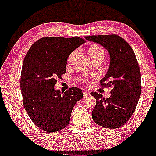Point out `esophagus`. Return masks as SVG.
Masks as SVG:
<instances>
[{"label": "esophagus", "instance_id": "1", "mask_svg": "<svg viewBox=\"0 0 156 156\" xmlns=\"http://www.w3.org/2000/svg\"><path fill=\"white\" fill-rule=\"evenodd\" d=\"M83 97H88V96L90 95V93L86 91V90H84V91L83 92Z\"/></svg>", "mask_w": 156, "mask_h": 156}]
</instances>
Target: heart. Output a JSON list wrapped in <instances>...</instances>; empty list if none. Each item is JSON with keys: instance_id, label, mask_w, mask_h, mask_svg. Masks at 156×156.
I'll return each mask as SVG.
<instances>
[{"instance_id": "1", "label": "heart", "mask_w": 156, "mask_h": 156, "mask_svg": "<svg viewBox=\"0 0 156 156\" xmlns=\"http://www.w3.org/2000/svg\"><path fill=\"white\" fill-rule=\"evenodd\" d=\"M74 54V52H73V53H71V55L69 56V59H68L69 62H70V61L71 60V59L73 58ZM87 54L89 59L91 61L98 59H103L105 57V50L101 45L94 44L90 45V46L87 48Z\"/></svg>"}]
</instances>
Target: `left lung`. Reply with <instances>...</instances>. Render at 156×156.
Returning a JSON list of instances; mask_svg holds the SVG:
<instances>
[{
  "label": "left lung",
  "instance_id": "1",
  "mask_svg": "<svg viewBox=\"0 0 156 156\" xmlns=\"http://www.w3.org/2000/svg\"><path fill=\"white\" fill-rule=\"evenodd\" d=\"M108 51L110 65L102 86H111V97L105 99L97 92H92L97 105L92 111L96 124L106 128L122 127L134 113L141 92V72L133 50L123 38L116 35L85 37Z\"/></svg>",
  "mask_w": 156,
  "mask_h": 156
}]
</instances>
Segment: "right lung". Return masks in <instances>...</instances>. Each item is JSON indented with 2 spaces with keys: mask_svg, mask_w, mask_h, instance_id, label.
<instances>
[{
  "mask_svg": "<svg viewBox=\"0 0 156 156\" xmlns=\"http://www.w3.org/2000/svg\"><path fill=\"white\" fill-rule=\"evenodd\" d=\"M85 42L78 37H43L26 54L20 77L23 101L31 120L41 130L52 133L65 128L75 104L83 97L78 87L60 93L55 85L56 79L66 73L71 52Z\"/></svg>",
  "mask_w": 156,
  "mask_h": 156,
  "instance_id": "obj_1",
  "label": "right lung"
}]
</instances>
